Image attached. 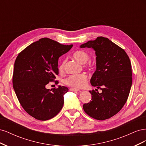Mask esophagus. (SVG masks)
I'll return each mask as SVG.
<instances>
[{
	"label": "esophagus",
	"mask_w": 146,
	"mask_h": 146,
	"mask_svg": "<svg viewBox=\"0 0 146 146\" xmlns=\"http://www.w3.org/2000/svg\"><path fill=\"white\" fill-rule=\"evenodd\" d=\"M69 90H70V91H74V92H77V91H79V90H78V89H76V88H70Z\"/></svg>",
	"instance_id": "esophagus-1"
}]
</instances>
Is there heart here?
<instances>
[{
  "instance_id": "obj_1",
  "label": "heart",
  "mask_w": 146,
  "mask_h": 146,
  "mask_svg": "<svg viewBox=\"0 0 146 146\" xmlns=\"http://www.w3.org/2000/svg\"><path fill=\"white\" fill-rule=\"evenodd\" d=\"M73 57L82 64H85V66L87 68L91 67V63L90 61L86 63L90 59V55L85 50H77L74 52ZM66 59L64 60L59 66V70L60 72L64 71L66 63ZM87 82V76L84 73L78 74H72L66 77L64 80V83L66 85L74 88H81L85 86Z\"/></svg>"
}]
</instances>
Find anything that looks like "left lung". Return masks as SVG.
Here are the masks:
<instances>
[{
    "instance_id": "left-lung-1",
    "label": "left lung",
    "mask_w": 146,
    "mask_h": 146,
    "mask_svg": "<svg viewBox=\"0 0 146 146\" xmlns=\"http://www.w3.org/2000/svg\"><path fill=\"white\" fill-rule=\"evenodd\" d=\"M80 47L95 50L96 70L90 82L102 91L101 93L90 91L92 99L83 105V110L92 118L105 120L117 114L127 100L132 84L130 58L123 48L103 36L84 43Z\"/></svg>"
}]
</instances>
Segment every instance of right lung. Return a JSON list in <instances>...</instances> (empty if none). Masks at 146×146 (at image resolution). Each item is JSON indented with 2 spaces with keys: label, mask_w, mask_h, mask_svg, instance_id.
Masks as SVG:
<instances>
[{
  "label": "right lung",
  "mask_w": 146,
  "mask_h": 146,
  "mask_svg": "<svg viewBox=\"0 0 146 146\" xmlns=\"http://www.w3.org/2000/svg\"><path fill=\"white\" fill-rule=\"evenodd\" d=\"M72 46L61 44L47 38H41L17 56L13 70V88L25 111L38 120L52 119L63 108L64 95L68 88L59 86L50 90L46 85L54 81L58 74V58Z\"/></svg>",
  "instance_id": "1"
}]
</instances>
